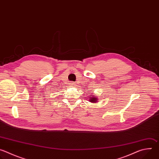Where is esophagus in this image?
<instances>
[{
  "label": "esophagus",
  "instance_id": "34e87169",
  "mask_svg": "<svg viewBox=\"0 0 159 159\" xmlns=\"http://www.w3.org/2000/svg\"><path fill=\"white\" fill-rule=\"evenodd\" d=\"M70 85H72V86H75V82H71L70 83Z\"/></svg>",
  "mask_w": 159,
  "mask_h": 159
}]
</instances>
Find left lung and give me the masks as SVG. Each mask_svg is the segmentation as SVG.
Masks as SVG:
<instances>
[{"mask_svg":"<svg viewBox=\"0 0 159 159\" xmlns=\"http://www.w3.org/2000/svg\"><path fill=\"white\" fill-rule=\"evenodd\" d=\"M90 102H93V103L96 102L97 101V100H98V99H97V98H94V97H90Z\"/></svg>","mask_w":159,"mask_h":159,"instance_id":"left-lung-1","label":"left lung"}]
</instances>
